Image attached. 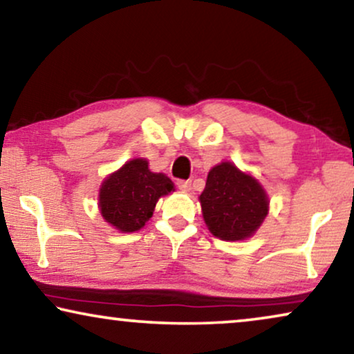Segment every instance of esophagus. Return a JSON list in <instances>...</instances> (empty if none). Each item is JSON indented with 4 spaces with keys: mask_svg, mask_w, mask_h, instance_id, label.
Masks as SVG:
<instances>
[{
    "mask_svg": "<svg viewBox=\"0 0 354 354\" xmlns=\"http://www.w3.org/2000/svg\"><path fill=\"white\" fill-rule=\"evenodd\" d=\"M177 187L180 188L182 192H190L192 190V182L190 180H178Z\"/></svg>",
    "mask_w": 354,
    "mask_h": 354,
    "instance_id": "34e87169",
    "label": "esophagus"
}]
</instances>
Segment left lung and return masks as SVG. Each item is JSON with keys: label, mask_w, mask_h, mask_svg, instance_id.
Masks as SVG:
<instances>
[{"label": "left lung", "mask_w": 354, "mask_h": 354, "mask_svg": "<svg viewBox=\"0 0 354 354\" xmlns=\"http://www.w3.org/2000/svg\"><path fill=\"white\" fill-rule=\"evenodd\" d=\"M200 203L207 229L227 241L248 239L269 212V200L261 183L232 162L211 169Z\"/></svg>", "instance_id": "1"}]
</instances>
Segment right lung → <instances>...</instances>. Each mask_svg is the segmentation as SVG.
Wrapping results in <instances>:
<instances>
[{
  "instance_id": "obj_1",
  "label": "right lung",
  "mask_w": 354,
  "mask_h": 354,
  "mask_svg": "<svg viewBox=\"0 0 354 354\" xmlns=\"http://www.w3.org/2000/svg\"><path fill=\"white\" fill-rule=\"evenodd\" d=\"M171 192V178L149 171L147 159H132L104 178L100 188L101 216L125 234L140 230L153 216L159 198Z\"/></svg>"
}]
</instances>
